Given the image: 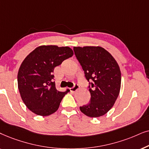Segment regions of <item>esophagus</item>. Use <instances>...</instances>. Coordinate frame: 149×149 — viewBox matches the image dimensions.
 <instances>
[{
  "label": "esophagus",
  "instance_id": "34e87169",
  "mask_svg": "<svg viewBox=\"0 0 149 149\" xmlns=\"http://www.w3.org/2000/svg\"><path fill=\"white\" fill-rule=\"evenodd\" d=\"M78 88H79V85L78 84H75L74 86L71 87V88H70L69 89H70V91H72V92H75V91L78 90Z\"/></svg>",
  "mask_w": 149,
  "mask_h": 149
}]
</instances>
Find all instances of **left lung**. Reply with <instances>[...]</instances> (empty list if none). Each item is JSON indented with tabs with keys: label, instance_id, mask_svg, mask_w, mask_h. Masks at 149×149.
<instances>
[{
	"label": "left lung",
	"instance_id": "left-lung-1",
	"mask_svg": "<svg viewBox=\"0 0 149 149\" xmlns=\"http://www.w3.org/2000/svg\"><path fill=\"white\" fill-rule=\"evenodd\" d=\"M73 51L91 93L90 102L80 109L86 116L100 117L112 108L119 94L120 68L112 55L102 47H73Z\"/></svg>",
	"mask_w": 149,
	"mask_h": 149
}]
</instances>
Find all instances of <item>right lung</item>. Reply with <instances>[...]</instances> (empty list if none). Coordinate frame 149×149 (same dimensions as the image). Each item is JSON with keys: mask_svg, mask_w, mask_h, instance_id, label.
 <instances>
[{"mask_svg": "<svg viewBox=\"0 0 149 149\" xmlns=\"http://www.w3.org/2000/svg\"><path fill=\"white\" fill-rule=\"evenodd\" d=\"M73 54L69 47L41 45L23 61L17 73L18 89L23 102L35 114L48 116L58 110L69 90H57L53 72L55 67Z\"/></svg>", "mask_w": 149, "mask_h": 149, "instance_id": "1", "label": "right lung"}]
</instances>
